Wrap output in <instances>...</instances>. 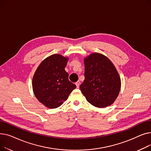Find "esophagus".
Segmentation results:
<instances>
[{
    "instance_id": "esophagus-1",
    "label": "esophagus",
    "mask_w": 151,
    "mask_h": 151,
    "mask_svg": "<svg viewBox=\"0 0 151 151\" xmlns=\"http://www.w3.org/2000/svg\"><path fill=\"white\" fill-rule=\"evenodd\" d=\"M75 84H76V86L77 88H78V87L80 86V81H78L77 82H76V83H75Z\"/></svg>"
}]
</instances>
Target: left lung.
Returning <instances> with one entry per match:
<instances>
[{"label": "left lung", "mask_w": 151, "mask_h": 151, "mask_svg": "<svg viewBox=\"0 0 151 151\" xmlns=\"http://www.w3.org/2000/svg\"><path fill=\"white\" fill-rule=\"evenodd\" d=\"M84 80L80 88L87 101L105 108L113 104L121 89V79L113 63L100 53L84 59Z\"/></svg>", "instance_id": "left-lung-1"}]
</instances>
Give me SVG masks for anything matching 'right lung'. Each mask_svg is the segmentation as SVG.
<instances>
[{"label":"right lung","instance_id":"1","mask_svg":"<svg viewBox=\"0 0 151 151\" xmlns=\"http://www.w3.org/2000/svg\"><path fill=\"white\" fill-rule=\"evenodd\" d=\"M68 58L60 54L47 58L38 67L32 88L38 100L50 108L60 106L76 86L68 80L65 70Z\"/></svg>","mask_w":151,"mask_h":151}]
</instances>
